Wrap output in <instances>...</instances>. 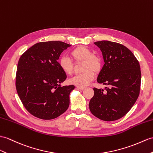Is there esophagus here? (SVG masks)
Wrapping results in <instances>:
<instances>
[{"instance_id": "34e87169", "label": "esophagus", "mask_w": 153, "mask_h": 153, "mask_svg": "<svg viewBox=\"0 0 153 153\" xmlns=\"http://www.w3.org/2000/svg\"><path fill=\"white\" fill-rule=\"evenodd\" d=\"M76 89H80V90H83V89H85V87H82V86H79V85H76Z\"/></svg>"}]
</instances>
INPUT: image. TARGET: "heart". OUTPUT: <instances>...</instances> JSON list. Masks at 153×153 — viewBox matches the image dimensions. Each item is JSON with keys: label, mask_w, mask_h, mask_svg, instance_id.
<instances>
[{"label": "heart", "mask_w": 153, "mask_h": 153, "mask_svg": "<svg viewBox=\"0 0 153 153\" xmlns=\"http://www.w3.org/2000/svg\"><path fill=\"white\" fill-rule=\"evenodd\" d=\"M71 56L76 62H82L84 72L71 79L69 82L79 86H85L94 80L95 73L99 72L102 68V60L98 56L93 54L92 51L86 47L80 46L71 52ZM59 65L67 74H71L73 71V62L69 58L62 56L59 59Z\"/></svg>", "instance_id": "obj_1"}]
</instances>
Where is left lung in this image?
I'll return each instance as SVG.
<instances>
[{
  "instance_id": "1",
  "label": "left lung",
  "mask_w": 153,
  "mask_h": 153,
  "mask_svg": "<svg viewBox=\"0 0 153 153\" xmlns=\"http://www.w3.org/2000/svg\"><path fill=\"white\" fill-rule=\"evenodd\" d=\"M94 44L101 51L105 62L97 82L108 87L105 91L94 88V95L89 101V110L101 120H117L128 112L139 96L140 64L132 52L121 44L110 41Z\"/></svg>"
}]
</instances>
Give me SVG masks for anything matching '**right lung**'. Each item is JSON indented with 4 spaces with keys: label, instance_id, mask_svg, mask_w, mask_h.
I'll return each mask as SVG.
<instances>
[{
    "label": "right lung",
    "instance_id": "right-lung-1",
    "mask_svg": "<svg viewBox=\"0 0 153 153\" xmlns=\"http://www.w3.org/2000/svg\"><path fill=\"white\" fill-rule=\"evenodd\" d=\"M70 46L58 41L39 42L20 57L16 73L17 92L25 108L33 116L53 120L68 110L69 94L74 85H61L67 76L58 59Z\"/></svg>",
    "mask_w": 153,
    "mask_h": 153
}]
</instances>
